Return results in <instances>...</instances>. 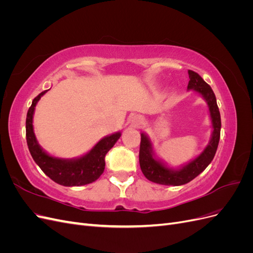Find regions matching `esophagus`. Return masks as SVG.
Returning <instances> with one entry per match:
<instances>
[{"mask_svg":"<svg viewBox=\"0 0 253 253\" xmlns=\"http://www.w3.org/2000/svg\"><path fill=\"white\" fill-rule=\"evenodd\" d=\"M143 124V118L139 115H135V116L131 120V125L135 127H139Z\"/></svg>","mask_w":253,"mask_h":253,"instance_id":"1","label":"esophagus"}]
</instances>
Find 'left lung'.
Masks as SVG:
<instances>
[{
	"instance_id": "obj_1",
	"label": "left lung",
	"mask_w": 253,
	"mask_h": 253,
	"mask_svg": "<svg viewBox=\"0 0 253 253\" xmlns=\"http://www.w3.org/2000/svg\"><path fill=\"white\" fill-rule=\"evenodd\" d=\"M188 74L190 81L187 89L200 95L208 105L212 126L211 137L206 148L196 157L177 168H171L165 160L157 156L154 144H153L149 135L141 132L139 150V164L141 171L150 181L159 183V185L181 186L188 183L210 165L217 150L221 122L215 95H214L209 84L206 83L197 73L188 71Z\"/></svg>"
}]
</instances>
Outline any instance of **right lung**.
<instances>
[{
  "label": "right lung",
  "instance_id": "obj_1",
  "mask_svg": "<svg viewBox=\"0 0 253 253\" xmlns=\"http://www.w3.org/2000/svg\"><path fill=\"white\" fill-rule=\"evenodd\" d=\"M47 90L42 91L34 99L26 116V140L35 163L50 179L61 186L78 187L97 180L104 171L106 153L120 138L121 132L104 136L85 154L78 157L61 158L50 155L38 142L33 125L36 105Z\"/></svg>",
  "mask_w": 253,
  "mask_h": 253
}]
</instances>
